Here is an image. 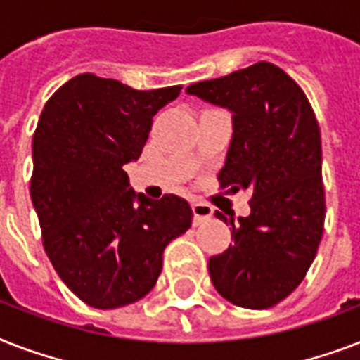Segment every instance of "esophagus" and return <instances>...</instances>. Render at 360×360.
<instances>
[{"label": "esophagus", "mask_w": 360, "mask_h": 360, "mask_svg": "<svg viewBox=\"0 0 360 360\" xmlns=\"http://www.w3.org/2000/svg\"><path fill=\"white\" fill-rule=\"evenodd\" d=\"M192 213H194V224H200L203 220L213 217V207L203 202H192Z\"/></svg>", "instance_id": "1"}]
</instances>
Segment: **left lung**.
I'll return each instance as SVG.
<instances>
[{
  "label": "left lung",
  "instance_id": "obj_1",
  "mask_svg": "<svg viewBox=\"0 0 360 360\" xmlns=\"http://www.w3.org/2000/svg\"><path fill=\"white\" fill-rule=\"evenodd\" d=\"M186 93L233 114L220 188L252 194L248 217L214 211L231 226L233 245L209 259L213 285L237 307H274L301 284L323 236L318 120L297 82L267 61Z\"/></svg>",
  "mask_w": 360,
  "mask_h": 360
}]
</instances>
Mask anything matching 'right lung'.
<instances>
[{
	"instance_id": "1",
	"label": "right lung",
	"mask_w": 360,
	"mask_h": 360,
	"mask_svg": "<svg viewBox=\"0 0 360 360\" xmlns=\"http://www.w3.org/2000/svg\"><path fill=\"white\" fill-rule=\"evenodd\" d=\"M179 93L181 86L138 91L84 72L42 108L31 202L56 273L89 307L110 310L146 297L164 248L191 228L186 200L136 194L123 169L140 158L153 115Z\"/></svg>"
}]
</instances>
